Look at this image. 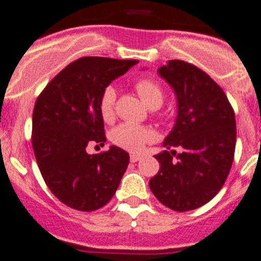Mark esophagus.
I'll return each instance as SVG.
<instances>
[{"label": "esophagus", "instance_id": "1", "mask_svg": "<svg viewBox=\"0 0 261 261\" xmlns=\"http://www.w3.org/2000/svg\"><path fill=\"white\" fill-rule=\"evenodd\" d=\"M139 160H142V155H140V154H135V153H133V154L130 155L131 162H138Z\"/></svg>", "mask_w": 261, "mask_h": 261}]
</instances>
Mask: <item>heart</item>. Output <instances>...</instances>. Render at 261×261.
<instances>
[{
  "label": "heart",
  "instance_id": "heart-1",
  "mask_svg": "<svg viewBox=\"0 0 261 261\" xmlns=\"http://www.w3.org/2000/svg\"><path fill=\"white\" fill-rule=\"evenodd\" d=\"M139 96L149 108L160 107L164 101V91L160 85L152 80H139L135 85ZM114 101H116V91L113 87H107L103 91L99 100V112L104 121H111L114 114ZM154 138V134L149 128L136 123L125 122L114 127L111 133L112 142L123 149L138 152L144 148L148 142Z\"/></svg>",
  "mask_w": 261,
  "mask_h": 261
}]
</instances>
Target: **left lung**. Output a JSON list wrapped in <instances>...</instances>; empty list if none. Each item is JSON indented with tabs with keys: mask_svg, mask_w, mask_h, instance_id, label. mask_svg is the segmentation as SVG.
I'll use <instances>...</instances> for the list:
<instances>
[{
	"mask_svg": "<svg viewBox=\"0 0 261 261\" xmlns=\"http://www.w3.org/2000/svg\"><path fill=\"white\" fill-rule=\"evenodd\" d=\"M157 72L174 90L177 114L165 138L166 150L154 155L160 171L149 188L171 210H194L218 194L229 174L237 134L234 112L223 90L194 65L169 60ZM174 146L183 149L176 160Z\"/></svg>",
	"mask_w": 261,
	"mask_h": 261,
	"instance_id": "1",
	"label": "left lung"
}]
</instances>
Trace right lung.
I'll return each instance as SVG.
<instances>
[{
	"label": "right lung",
	"mask_w": 261,
	"mask_h": 261,
	"mask_svg": "<svg viewBox=\"0 0 261 261\" xmlns=\"http://www.w3.org/2000/svg\"><path fill=\"white\" fill-rule=\"evenodd\" d=\"M138 60L86 57L70 63L45 87L32 119V145L43 180L59 201L79 211L108 203L130 155L111 145L89 154L87 144L106 143L99 100L104 90Z\"/></svg>",
	"instance_id": "add662e5"
}]
</instances>
